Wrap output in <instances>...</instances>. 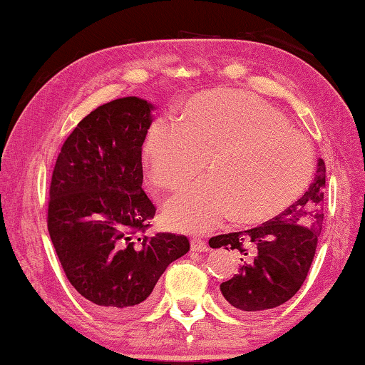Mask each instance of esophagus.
<instances>
[{"label":"esophagus","mask_w":365,"mask_h":365,"mask_svg":"<svg viewBox=\"0 0 365 365\" xmlns=\"http://www.w3.org/2000/svg\"><path fill=\"white\" fill-rule=\"evenodd\" d=\"M190 250L197 251V253H205V251H209V246H207L204 240L192 238V240H190Z\"/></svg>","instance_id":"1"}]
</instances>
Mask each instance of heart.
Returning a JSON list of instances; mask_svg holds the SVG:
<instances>
[{
	"instance_id": "obj_1",
	"label": "heart",
	"mask_w": 365,
	"mask_h": 365,
	"mask_svg": "<svg viewBox=\"0 0 365 365\" xmlns=\"http://www.w3.org/2000/svg\"><path fill=\"white\" fill-rule=\"evenodd\" d=\"M209 181L170 200V227L202 233L235 217L259 223L295 202L310 182L315 153L305 135L264 99L245 91H212L184 106L181 124L168 117L151 122L143 138L150 179L178 190L199 175Z\"/></svg>"
}]
</instances>
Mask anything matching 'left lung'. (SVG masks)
I'll list each match as a JSON object with an SVG mask.
<instances>
[{
    "label": "left lung",
    "instance_id": "obj_1",
    "mask_svg": "<svg viewBox=\"0 0 365 365\" xmlns=\"http://www.w3.org/2000/svg\"><path fill=\"white\" fill-rule=\"evenodd\" d=\"M327 166L318 160L312 186L282 214L259 227L217 235L210 248L238 251V274L220 284L227 304L245 313H262L299 292L315 257L323 227Z\"/></svg>",
    "mask_w": 365,
    "mask_h": 365
}]
</instances>
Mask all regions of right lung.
Wrapping results in <instances>:
<instances>
[{
    "mask_svg": "<svg viewBox=\"0 0 365 365\" xmlns=\"http://www.w3.org/2000/svg\"><path fill=\"white\" fill-rule=\"evenodd\" d=\"M151 109L133 96L99 106L61 145L50 181L47 228L65 276L112 319L142 312L190 248L184 235H145L156 212L142 189Z\"/></svg>",
    "mask_w": 365,
    "mask_h": 365,
    "instance_id": "right-lung-1",
    "label": "right lung"
}]
</instances>
